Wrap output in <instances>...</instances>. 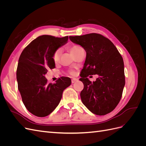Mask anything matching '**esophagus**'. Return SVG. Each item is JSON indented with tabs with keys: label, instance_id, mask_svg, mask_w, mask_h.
I'll return each instance as SVG.
<instances>
[{
	"label": "esophagus",
	"instance_id": "1",
	"mask_svg": "<svg viewBox=\"0 0 146 146\" xmlns=\"http://www.w3.org/2000/svg\"><path fill=\"white\" fill-rule=\"evenodd\" d=\"M77 81H78V79H77V78H72L71 80L72 83H74L75 82H76Z\"/></svg>",
	"mask_w": 146,
	"mask_h": 146
}]
</instances>
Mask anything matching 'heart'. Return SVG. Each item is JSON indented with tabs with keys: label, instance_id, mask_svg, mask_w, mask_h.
<instances>
[{
	"label": "heart",
	"instance_id": "1",
	"mask_svg": "<svg viewBox=\"0 0 146 146\" xmlns=\"http://www.w3.org/2000/svg\"><path fill=\"white\" fill-rule=\"evenodd\" d=\"M68 48L69 50L70 51V52L72 53V54L75 57L77 56V55L80 52L83 50V48L77 44H72L69 46ZM61 54V50L60 48H57V49L54 52V54H53V55H52V60L55 64H57L59 63ZM68 73L70 75V76H75V75L76 74V71L74 70H69L68 71Z\"/></svg>",
	"mask_w": 146,
	"mask_h": 146
}]
</instances>
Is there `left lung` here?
<instances>
[{
	"mask_svg": "<svg viewBox=\"0 0 146 146\" xmlns=\"http://www.w3.org/2000/svg\"><path fill=\"white\" fill-rule=\"evenodd\" d=\"M86 52L80 80L84 85L80 92L83 104L97 115H105L116 107L125 85L124 64L116 47L109 39L98 33L69 36ZM100 77L91 82L87 77ZM91 77V76H90Z\"/></svg>",
	"mask_w": 146,
	"mask_h": 146,
	"instance_id": "obj_1",
	"label": "left lung"
}]
</instances>
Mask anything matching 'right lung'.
<instances>
[{
  "mask_svg": "<svg viewBox=\"0 0 146 146\" xmlns=\"http://www.w3.org/2000/svg\"><path fill=\"white\" fill-rule=\"evenodd\" d=\"M63 38L42 35L25 47L20 55L16 70L18 90L28 111L38 117L50 114L58 105L63 91L71 84L69 77H61L48 83L44 75L55 68L54 52L68 41Z\"/></svg>",
  "mask_w": 146,
  "mask_h": 146,
  "instance_id": "obj_1",
  "label": "right lung"
}]
</instances>
